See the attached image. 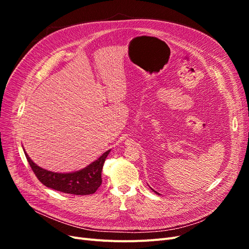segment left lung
I'll return each mask as SVG.
<instances>
[{"mask_svg":"<svg viewBox=\"0 0 249 249\" xmlns=\"http://www.w3.org/2000/svg\"><path fill=\"white\" fill-rule=\"evenodd\" d=\"M153 191H155V190H153ZM155 193H157V194H159V193H158V192H156V191H155Z\"/></svg>","mask_w":249,"mask_h":249,"instance_id":"obj_1","label":"left lung"}]
</instances>
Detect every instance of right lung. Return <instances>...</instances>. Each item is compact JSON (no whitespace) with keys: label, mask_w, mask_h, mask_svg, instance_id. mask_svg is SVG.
Masks as SVG:
<instances>
[{"label":"right lung","mask_w":249,"mask_h":249,"mask_svg":"<svg viewBox=\"0 0 249 249\" xmlns=\"http://www.w3.org/2000/svg\"><path fill=\"white\" fill-rule=\"evenodd\" d=\"M109 153L110 150H107L87 167L70 173H58L43 169L30 159L26 152L25 155L35 176L44 186L63 193L88 195L94 193L102 185V169Z\"/></svg>","instance_id":"obj_1"}]
</instances>
